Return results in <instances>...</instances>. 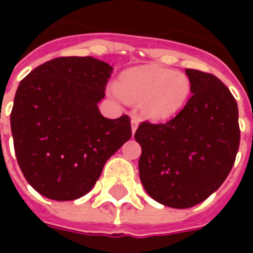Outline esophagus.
<instances>
[{
	"label": "esophagus",
	"instance_id": "obj_1",
	"mask_svg": "<svg viewBox=\"0 0 253 253\" xmlns=\"http://www.w3.org/2000/svg\"><path fill=\"white\" fill-rule=\"evenodd\" d=\"M138 125H139V118H138V116H132V118H131V130H132V134L137 131Z\"/></svg>",
	"mask_w": 253,
	"mask_h": 253
}]
</instances>
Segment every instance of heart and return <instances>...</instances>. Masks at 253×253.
<instances>
[{
	"instance_id": "heart-1",
	"label": "heart",
	"mask_w": 253,
	"mask_h": 253,
	"mask_svg": "<svg viewBox=\"0 0 253 253\" xmlns=\"http://www.w3.org/2000/svg\"><path fill=\"white\" fill-rule=\"evenodd\" d=\"M190 80L186 74L167 67L146 65L128 69L118 78L115 97L142 101L143 114L153 121H167L184 107L190 96Z\"/></svg>"
}]
</instances>
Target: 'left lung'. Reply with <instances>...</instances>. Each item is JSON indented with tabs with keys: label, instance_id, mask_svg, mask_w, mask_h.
Masks as SVG:
<instances>
[{
	"label": "left lung",
	"instance_id": "left-lung-1",
	"mask_svg": "<svg viewBox=\"0 0 253 253\" xmlns=\"http://www.w3.org/2000/svg\"><path fill=\"white\" fill-rule=\"evenodd\" d=\"M191 97L165 123L145 121L134 134L142 153L139 179L161 205L187 209L217 191L239 152V108L226 85L210 73L186 69Z\"/></svg>",
	"mask_w": 253,
	"mask_h": 253
}]
</instances>
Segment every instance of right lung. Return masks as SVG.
<instances>
[{"instance_id":"right-lung-1","label":"right lung","mask_w":253,"mask_h":253,"mask_svg":"<svg viewBox=\"0 0 253 253\" xmlns=\"http://www.w3.org/2000/svg\"><path fill=\"white\" fill-rule=\"evenodd\" d=\"M111 73L92 57H59L20 83L10 112L14 153L27 181L48 199L88 194L131 138L128 116L107 119L97 107Z\"/></svg>"}]
</instances>
